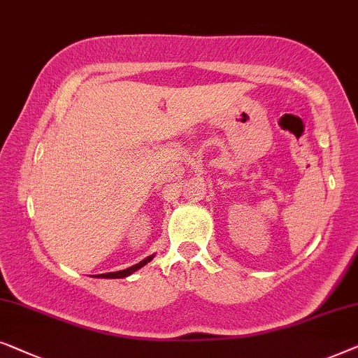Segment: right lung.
I'll list each match as a JSON object with an SVG mask.
<instances>
[{
  "instance_id": "right-lung-1",
  "label": "right lung",
  "mask_w": 358,
  "mask_h": 358,
  "mask_svg": "<svg viewBox=\"0 0 358 358\" xmlns=\"http://www.w3.org/2000/svg\"><path fill=\"white\" fill-rule=\"evenodd\" d=\"M154 258V255H150V256H148V258L145 259H143L141 261V263H138V264H134V266H131V268H128V269H124V271H117V273H107V274H99V278H105V279H122V278H127V275H129V274H133L134 271H138L139 268H143V266H145L149 263L150 259Z\"/></svg>"
}]
</instances>
